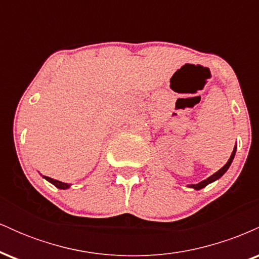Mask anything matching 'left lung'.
<instances>
[{
    "label": "left lung",
    "instance_id": "left-lung-1",
    "mask_svg": "<svg viewBox=\"0 0 259 259\" xmlns=\"http://www.w3.org/2000/svg\"><path fill=\"white\" fill-rule=\"evenodd\" d=\"M235 153H236V145H235V147H234V151H233V153H231L230 158H229V160H228V162H227V164H225L224 167L219 169L218 171H215L214 174H213V175H210V177H209V178H207V179L202 180L201 183H198V184H191V185H189V187H192V189H195V190H201V189H203V187H206V186L208 185V184L213 183V181L218 180L219 178H222L223 175L225 174V171L228 170L229 167H230L231 162H233V159H234V157H235Z\"/></svg>",
    "mask_w": 259,
    "mask_h": 259
}]
</instances>
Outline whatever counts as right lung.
Here are the masks:
<instances>
[{
  "instance_id": "add662e5",
  "label": "right lung",
  "mask_w": 259,
  "mask_h": 259,
  "mask_svg": "<svg viewBox=\"0 0 259 259\" xmlns=\"http://www.w3.org/2000/svg\"><path fill=\"white\" fill-rule=\"evenodd\" d=\"M44 178H45V179H46L47 181H50V183L53 184V185H55L56 187H58V189H61V190H67V189H69V187H70V184L62 183V181H58V180H56V179H52V178H49V177H44Z\"/></svg>"
}]
</instances>
